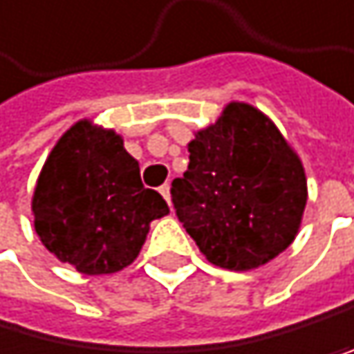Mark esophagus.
I'll return each instance as SVG.
<instances>
[{"mask_svg": "<svg viewBox=\"0 0 354 354\" xmlns=\"http://www.w3.org/2000/svg\"><path fill=\"white\" fill-rule=\"evenodd\" d=\"M160 194L166 199V201H170V186L168 184H164V186H160Z\"/></svg>", "mask_w": 354, "mask_h": 354, "instance_id": "obj_1", "label": "esophagus"}]
</instances>
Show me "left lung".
Segmentation results:
<instances>
[{"label":"left lung","instance_id":"obj_1","mask_svg":"<svg viewBox=\"0 0 354 354\" xmlns=\"http://www.w3.org/2000/svg\"><path fill=\"white\" fill-rule=\"evenodd\" d=\"M190 164L173 179L177 218L216 267L256 269L293 243L306 205L300 157L271 120L230 102L188 144Z\"/></svg>","mask_w":354,"mask_h":354}]
</instances>
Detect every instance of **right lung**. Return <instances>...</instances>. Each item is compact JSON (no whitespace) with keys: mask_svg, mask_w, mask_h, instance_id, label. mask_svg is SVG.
<instances>
[{"mask_svg":"<svg viewBox=\"0 0 354 354\" xmlns=\"http://www.w3.org/2000/svg\"><path fill=\"white\" fill-rule=\"evenodd\" d=\"M32 212L48 252L80 274L100 276L136 261L151 221L168 214V205L144 188L140 164L115 131L80 120L43 164Z\"/></svg>","mask_w":354,"mask_h":354,"instance_id":"right-lung-1","label":"right lung"}]
</instances>
